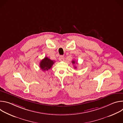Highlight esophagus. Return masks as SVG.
<instances>
[{"mask_svg":"<svg viewBox=\"0 0 123 123\" xmlns=\"http://www.w3.org/2000/svg\"><path fill=\"white\" fill-rule=\"evenodd\" d=\"M59 59L60 61H63L64 60V56L63 55H60L59 56Z\"/></svg>","mask_w":123,"mask_h":123,"instance_id":"1","label":"esophagus"}]
</instances>
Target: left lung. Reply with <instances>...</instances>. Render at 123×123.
Returning <instances> with one entry per match:
<instances>
[{"label":"left lung","instance_id":"8db88e82","mask_svg":"<svg viewBox=\"0 0 123 123\" xmlns=\"http://www.w3.org/2000/svg\"><path fill=\"white\" fill-rule=\"evenodd\" d=\"M72 63H73V64H74L75 63V61H74V60H73V61H72ZM74 68H76V67L74 66Z\"/></svg>","mask_w":123,"mask_h":123}]
</instances>
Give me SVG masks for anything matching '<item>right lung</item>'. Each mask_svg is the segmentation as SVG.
<instances>
[{
	"label": "right lung",
	"instance_id": "add662e5",
	"mask_svg": "<svg viewBox=\"0 0 123 123\" xmlns=\"http://www.w3.org/2000/svg\"><path fill=\"white\" fill-rule=\"evenodd\" d=\"M55 63V61L50 60L47 57H45L40 62V67L43 71H48L50 69L52 66Z\"/></svg>",
	"mask_w": 123,
	"mask_h": 123
}]
</instances>
